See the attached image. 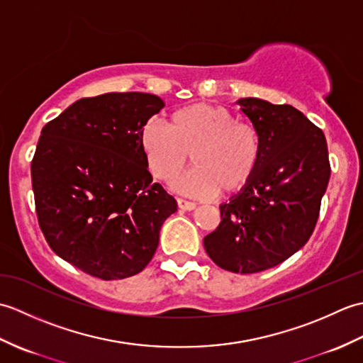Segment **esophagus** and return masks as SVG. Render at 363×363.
Masks as SVG:
<instances>
[{"instance_id":"1","label":"esophagus","mask_w":363,"mask_h":363,"mask_svg":"<svg viewBox=\"0 0 363 363\" xmlns=\"http://www.w3.org/2000/svg\"><path fill=\"white\" fill-rule=\"evenodd\" d=\"M177 206H179V209H182V211H194V209H196V204L195 203L187 201V199H184V198H177Z\"/></svg>"}]
</instances>
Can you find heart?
Wrapping results in <instances>:
<instances>
[{
    "label": "heart",
    "instance_id": "1",
    "mask_svg": "<svg viewBox=\"0 0 363 363\" xmlns=\"http://www.w3.org/2000/svg\"><path fill=\"white\" fill-rule=\"evenodd\" d=\"M138 143L150 173L169 182L189 164L195 168L176 182L184 194L207 198L221 190H245L257 172L262 142L257 129L237 121L226 107L191 103L168 115L167 128L156 120L143 123Z\"/></svg>",
    "mask_w": 363,
    "mask_h": 363
}]
</instances>
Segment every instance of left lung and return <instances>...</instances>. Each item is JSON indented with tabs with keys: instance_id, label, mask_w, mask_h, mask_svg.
<instances>
[{
	"instance_id": "obj_1",
	"label": "left lung",
	"mask_w": 363,
	"mask_h": 363,
	"mask_svg": "<svg viewBox=\"0 0 363 363\" xmlns=\"http://www.w3.org/2000/svg\"><path fill=\"white\" fill-rule=\"evenodd\" d=\"M237 103L260 135V162L248 187L220 206L221 221L204 248L220 268L251 274L279 265L309 240L330 165L325 134L303 112L259 98Z\"/></svg>"
}]
</instances>
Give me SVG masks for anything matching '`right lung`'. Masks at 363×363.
Masks as SVG:
<instances>
[{
    "instance_id": "obj_1",
    "label": "right lung",
    "mask_w": 363,
    "mask_h": 363,
    "mask_svg": "<svg viewBox=\"0 0 363 363\" xmlns=\"http://www.w3.org/2000/svg\"><path fill=\"white\" fill-rule=\"evenodd\" d=\"M164 101L142 91L82 98L42 129L30 164L42 233L60 259L103 281L150 264L176 199L152 182L138 133Z\"/></svg>"
}]
</instances>
